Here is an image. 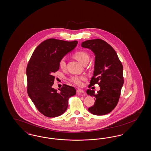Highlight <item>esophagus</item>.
Masks as SVG:
<instances>
[{"instance_id":"34e87169","label":"esophagus","mask_w":151,"mask_h":151,"mask_svg":"<svg viewBox=\"0 0 151 151\" xmlns=\"http://www.w3.org/2000/svg\"><path fill=\"white\" fill-rule=\"evenodd\" d=\"M76 91H77L78 94H79V95H81L82 96L85 95V92L83 91L82 90H81V89H78Z\"/></svg>"}]
</instances>
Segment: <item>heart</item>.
<instances>
[{
  "mask_svg": "<svg viewBox=\"0 0 151 151\" xmlns=\"http://www.w3.org/2000/svg\"><path fill=\"white\" fill-rule=\"evenodd\" d=\"M75 58L78 60V61H80L82 64H84L85 63L88 62L90 57L89 55L87 54L86 52L84 51L79 50L76 51L74 54ZM66 60L65 58H62L60 60L59 66L61 69H65L66 68ZM86 78L84 76H78L75 75L71 76L70 78V81L72 83H74L75 85L80 86L82 85V82L85 80H86Z\"/></svg>",
  "mask_w": 151,
  "mask_h": 151,
  "instance_id": "1",
  "label": "heart"
}]
</instances>
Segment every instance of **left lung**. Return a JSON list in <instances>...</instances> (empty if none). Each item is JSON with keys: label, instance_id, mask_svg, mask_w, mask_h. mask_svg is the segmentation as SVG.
Segmentation results:
<instances>
[{"label": "left lung", "instance_id": "1", "mask_svg": "<svg viewBox=\"0 0 151 151\" xmlns=\"http://www.w3.org/2000/svg\"><path fill=\"white\" fill-rule=\"evenodd\" d=\"M82 47L90 49L95 54V61L93 76L88 87L98 84L100 90L88 89L87 94L95 97L93 106L88 111L95 115L108 114L117 105L124 84L123 66L113 47L100 39L82 42Z\"/></svg>", "mask_w": 151, "mask_h": 151}]
</instances>
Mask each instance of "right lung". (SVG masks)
<instances>
[{
	"mask_svg": "<svg viewBox=\"0 0 151 151\" xmlns=\"http://www.w3.org/2000/svg\"><path fill=\"white\" fill-rule=\"evenodd\" d=\"M78 41L49 39L42 42L33 52L27 68V92L38 111L48 117L63 114L68 100L75 95L74 87L64 84L60 91L52 88L54 73L59 69L60 60L73 50Z\"/></svg>",
	"mask_w": 151,
	"mask_h": 151,
	"instance_id": "obj_1",
	"label": "right lung"
}]
</instances>
